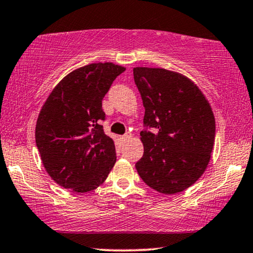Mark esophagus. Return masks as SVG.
I'll list each match as a JSON object with an SVG mask.
<instances>
[{
    "label": "esophagus",
    "mask_w": 253,
    "mask_h": 253,
    "mask_svg": "<svg viewBox=\"0 0 253 253\" xmlns=\"http://www.w3.org/2000/svg\"><path fill=\"white\" fill-rule=\"evenodd\" d=\"M120 139L123 140V141H125V142H126V141H128V140L132 139V134H130V133H126V134H125V135L121 136Z\"/></svg>",
    "instance_id": "esophagus-1"
}]
</instances>
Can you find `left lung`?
<instances>
[{"label": "left lung", "instance_id": "obj_1", "mask_svg": "<svg viewBox=\"0 0 253 253\" xmlns=\"http://www.w3.org/2000/svg\"><path fill=\"white\" fill-rule=\"evenodd\" d=\"M142 97L143 156L135 164L148 186L174 194L193 185L206 170L215 141V118L208 99L193 81L164 68L135 67Z\"/></svg>", "mask_w": 253, "mask_h": 253}]
</instances>
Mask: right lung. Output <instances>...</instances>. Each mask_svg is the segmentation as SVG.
Instances as JSON below:
<instances>
[{
  "label": "right lung",
  "instance_id": "add662e5",
  "mask_svg": "<svg viewBox=\"0 0 253 253\" xmlns=\"http://www.w3.org/2000/svg\"><path fill=\"white\" fill-rule=\"evenodd\" d=\"M125 67L96 62L66 75L47 97L36 125L43 168L63 188L86 193L109 176L117 161L114 141L104 133L102 100Z\"/></svg>",
  "mask_w": 253,
  "mask_h": 253
}]
</instances>
